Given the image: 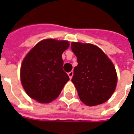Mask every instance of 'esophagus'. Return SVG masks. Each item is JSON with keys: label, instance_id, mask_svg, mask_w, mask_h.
I'll use <instances>...</instances> for the list:
<instances>
[{"label": "esophagus", "instance_id": "esophagus-1", "mask_svg": "<svg viewBox=\"0 0 134 134\" xmlns=\"http://www.w3.org/2000/svg\"><path fill=\"white\" fill-rule=\"evenodd\" d=\"M73 75H74V72H73L72 71H71L70 72H69V73H68V75H69V77L70 79H71V77H72Z\"/></svg>", "mask_w": 134, "mask_h": 134}]
</instances>
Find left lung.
Instances as JSON below:
<instances>
[{
    "instance_id": "8db88e82",
    "label": "left lung",
    "mask_w": 134,
    "mask_h": 134,
    "mask_svg": "<svg viewBox=\"0 0 134 134\" xmlns=\"http://www.w3.org/2000/svg\"><path fill=\"white\" fill-rule=\"evenodd\" d=\"M71 51L77 58L71 81L81 101L88 106L106 102L116 90L117 75L111 60L98 47L72 42Z\"/></svg>"
}]
</instances>
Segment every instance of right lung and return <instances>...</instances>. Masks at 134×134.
<instances>
[{"instance_id":"add662e5","label":"right lung","mask_w":134,"mask_h":134,"mask_svg":"<svg viewBox=\"0 0 134 134\" xmlns=\"http://www.w3.org/2000/svg\"><path fill=\"white\" fill-rule=\"evenodd\" d=\"M67 41L39 42L27 54L21 67V80L27 94L39 103H49L60 94L69 77L63 69L62 54Z\"/></svg>"}]
</instances>
